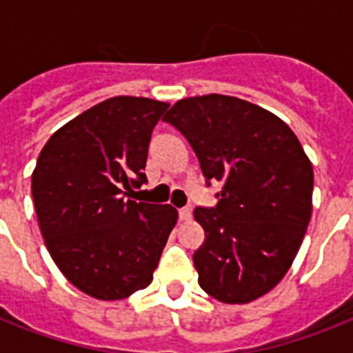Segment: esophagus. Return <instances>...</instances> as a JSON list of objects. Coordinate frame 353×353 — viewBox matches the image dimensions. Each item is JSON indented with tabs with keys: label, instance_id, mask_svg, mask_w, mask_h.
Here are the masks:
<instances>
[{
	"label": "esophagus",
	"instance_id": "1",
	"mask_svg": "<svg viewBox=\"0 0 353 353\" xmlns=\"http://www.w3.org/2000/svg\"><path fill=\"white\" fill-rule=\"evenodd\" d=\"M177 214H179V220L187 221V220H190V216H192V210L188 209V207H183V209L177 210Z\"/></svg>",
	"mask_w": 353,
	"mask_h": 353
}]
</instances>
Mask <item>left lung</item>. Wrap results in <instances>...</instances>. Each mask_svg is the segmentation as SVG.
I'll use <instances>...</instances> for the list:
<instances>
[{
    "mask_svg": "<svg viewBox=\"0 0 353 353\" xmlns=\"http://www.w3.org/2000/svg\"><path fill=\"white\" fill-rule=\"evenodd\" d=\"M198 157L216 207L194 218L205 241L194 252L199 285L225 304L271 291L295 260L312 218L313 166L291 128L268 110L227 95L190 97L166 113Z\"/></svg>",
    "mask_w": 353,
    "mask_h": 353,
    "instance_id": "8db88e82",
    "label": "left lung"
}]
</instances>
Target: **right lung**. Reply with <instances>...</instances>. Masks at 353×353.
Masks as SVG:
<instances>
[{
  "label": "right lung",
  "mask_w": 353,
  "mask_h": 353,
  "mask_svg": "<svg viewBox=\"0 0 353 353\" xmlns=\"http://www.w3.org/2000/svg\"><path fill=\"white\" fill-rule=\"evenodd\" d=\"M166 108L113 97L63 124L38 155L30 188L47 251L99 301L144 290L176 225L172 205L124 199L146 181L150 137Z\"/></svg>",
  "instance_id": "1"
}]
</instances>
